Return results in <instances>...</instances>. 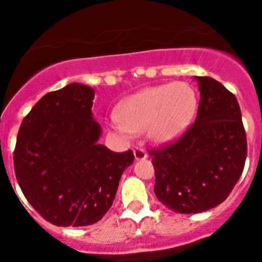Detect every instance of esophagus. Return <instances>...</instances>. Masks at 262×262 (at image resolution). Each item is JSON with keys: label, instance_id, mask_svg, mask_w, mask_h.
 <instances>
[{"label": "esophagus", "instance_id": "1", "mask_svg": "<svg viewBox=\"0 0 262 262\" xmlns=\"http://www.w3.org/2000/svg\"><path fill=\"white\" fill-rule=\"evenodd\" d=\"M133 153L136 160H144V158H147V152L144 149H142V148L136 147L133 149Z\"/></svg>", "mask_w": 262, "mask_h": 262}]
</instances>
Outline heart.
Masks as SVG:
<instances>
[{
	"label": "heart",
	"instance_id": "obj_1",
	"mask_svg": "<svg viewBox=\"0 0 262 262\" xmlns=\"http://www.w3.org/2000/svg\"><path fill=\"white\" fill-rule=\"evenodd\" d=\"M198 105L196 92L186 82L146 87L118 105L115 129L120 133L146 132L153 143H171L190 128Z\"/></svg>",
	"mask_w": 262,
	"mask_h": 262
}]
</instances>
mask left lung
Listing matches in <instances>:
<instances>
[{"instance_id":"left-lung-1","label":"left lung","mask_w":262,"mask_h":262,"mask_svg":"<svg viewBox=\"0 0 262 262\" xmlns=\"http://www.w3.org/2000/svg\"><path fill=\"white\" fill-rule=\"evenodd\" d=\"M194 78L200 90L195 123L176 142L149 150L156 196L181 214L202 213L224 202L241 178L247 156L236 96L212 77Z\"/></svg>"}]
</instances>
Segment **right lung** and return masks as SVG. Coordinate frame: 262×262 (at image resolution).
<instances>
[{
    "label": "right lung",
    "instance_id": "1",
    "mask_svg": "<svg viewBox=\"0 0 262 262\" xmlns=\"http://www.w3.org/2000/svg\"><path fill=\"white\" fill-rule=\"evenodd\" d=\"M95 91L71 83L44 95L24 118L14 150L23 194L58 227L99 222L115 199L123 171L134 161L97 143L101 126L92 116Z\"/></svg>",
    "mask_w": 262,
    "mask_h": 262
}]
</instances>
